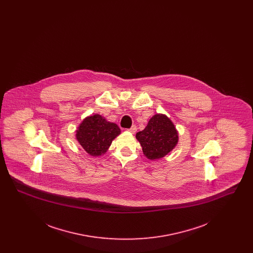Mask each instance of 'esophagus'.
Listing matches in <instances>:
<instances>
[{"label": "esophagus", "instance_id": "1", "mask_svg": "<svg viewBox=\"0 0 253 253\" xmlns=\"http://www.w3.org/2000/svg\"><path fill=\"white\" fill-rule=\"evenodd\" d=\"M128 131L132 132V133H134V132H136V126H134V125H133V126H132Z\"/></svg>", "mask_w": 253, "mask_h": 253}]
</instances>
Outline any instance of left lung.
Returning a JSON list of instances; mask_svg holds the SVG:
<instances>
[{
  "label": "left lung",
  "instance_id": "left-lung-1",
  "mask_svg": "<svg viewBox=\"0 0 253 253\" xmlns=\"http://www.w3.org/2000/svg\"><path fill=\"white\" fill-rule=\"evenodd\" d=\"M145 157L157 160L167 156L178 143V131L173 122L164 114H156L144 130L135 134Z\"/></svg>",
  "mask_w": 253,
  "mask_h": 253
}]
</instances>
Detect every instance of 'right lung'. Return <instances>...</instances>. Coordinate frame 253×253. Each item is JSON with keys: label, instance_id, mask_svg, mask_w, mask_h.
Returning a JSON list of instances; mask_svg holds the SVG:
<instances>
[{"label": "right lung", "instance_id": "obj_1", "mask_svg": "<svg viewBox=\"0 0 253 253\" xmlns=\"http://www.w3.org/2000/svg\"><path fill=\"white\" fill-rule=\"evenodd\" d=\"M120 127L98 114L86 117L76 130V139L92 157H99L108 151L112 141L121 134Z\"/></svg>", "mask_w": 253, "mask_h": 253}]
</instances>
